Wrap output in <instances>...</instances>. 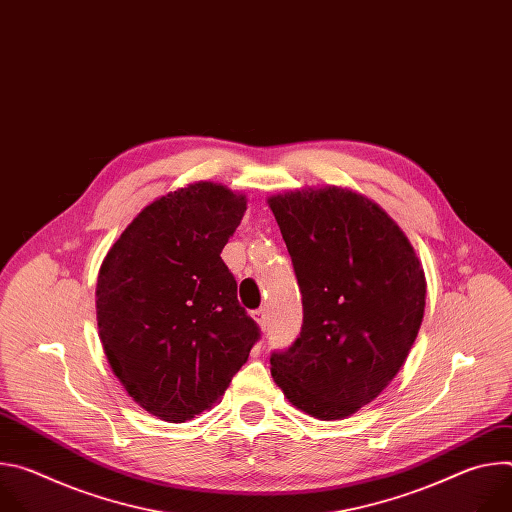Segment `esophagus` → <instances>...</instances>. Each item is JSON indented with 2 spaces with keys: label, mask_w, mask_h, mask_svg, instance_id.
<instances>
[{
  "label": "esophagus",
  "mask_w": 512,
  "mask_h": 512,
  "mask_svg": "<svg viewBox=\"0 0 512 512\" xmlns=\"http://www.w3.org/2000/svg\"><path fill=\"white\" fill-rule=\"evenodd\" d=\"M251 316H253V320H255L261 328H267V312H265V308H257V310H253V312H251Z\"/></svg>",
  "instance_id": "34e87169"
}]
</instances>
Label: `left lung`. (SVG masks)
<instances>
[{"label":"left lung","instance_id":"obj_1","mask_svg":"<svg viewBox=\"0 0 512 512\" xmlns=\"http://www.w3.org/2000/svg\"><path fill=\"white\" fill-rule=\"evenodd\" d=\"M298 277L300 336L271 352L283 395L318 419L371 403L399 373L425 310V275L375 202L342 188L271 196Z\"/></svg>","mask_w":512,"mask_h":512}]
</instances>
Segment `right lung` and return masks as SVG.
<instances>
[{
  "instance_id": "1",
  "label": "right lung",
  "mask_w": 512,
  "mask_h": 512,
  "mask_svg": "<svg viewBox=\"0 0 512 512\" xmlns=\"http://www.w3.org/2000/svg\"><path fill=\"white\" fill-rule=\"evenodd\" d=\"M247 198L212 182L145 206L97 279V326L115 377L152 415L182 423L221 399L261 338L221 253Z\"/></svg>"
}]
</instances>
